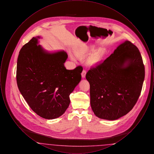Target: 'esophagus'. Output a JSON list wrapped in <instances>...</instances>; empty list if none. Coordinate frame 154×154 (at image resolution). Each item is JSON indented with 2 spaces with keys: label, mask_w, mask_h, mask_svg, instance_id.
<instances>
[{
  "label": "esophagus",
  "mask_w": 154,
  "mask_h": 154,
  "mask_svg": "<svg viewBox=\"0 0 154 154\" xmlns=\"http://www.w3.org/2000/svg\"><path fill=\"white\" fill-rule=\"evenodd\" d=\"M86 74H87V72L86 70H83L82 73H81V75H82V78H85V75H86Z\"/></svg>",
  "instance_id": "1"
}]
</instances>
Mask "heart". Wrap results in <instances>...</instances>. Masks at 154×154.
Returning <instances> with one entry per match:
<instances>
[{"mask_svg":"<svg viewBox=\"0 0 154 154\" xmlns=\"http://www.w3.org/2000/svg\"><path fill=\"white\" fill-rule=\"evenodd\" d=\"M94 50V47H87L80 49H77L74 51L76 57L79 58H84L90 54ZM104 51L99 49L92 52L87 58V63L89 66H95L97 65L102 60L104 56ZM72 58L73 56H72Z\"/></svg>","mask_w":154,"mask_h":154,"instance_id":"heart-1","label":"heart"}]
</instances>
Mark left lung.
<instances>
[{
  "mask_svg": "<svg viewBox=\"0 0 154 154\" xmlns=\"http://www.w3.org/2000/svg\"><path fill=\"white\" fill-rule=\"evenodd\" d=\"M91 106L95 115L116 120L132 110L139 97L145 69L137 47L126 40L86 74Z\"/></svg>",
  "mask_w": 154,
  "mask_h": 154,
  "instance_id": "1",
  "label": "left lung"
}]
</instances>
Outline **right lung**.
<instances>
[{"label":"right lung","mask_w":154,"mask_h":154,"mask_svg":"<svg viewBox=\"0 0 154 154\" xmlns=\"http://www.w3.org/2000/svg\"><path fill=\"white\" fill-rule=\"evenodd\" d=\"M33 37L21 49L17 59V82L31 109L47 119L61 116L70 104V94L81 80L82 67L67 70L64 51L50 52Z\"/></svg>","instance_id":"right-lung-1"}]
</instances>
